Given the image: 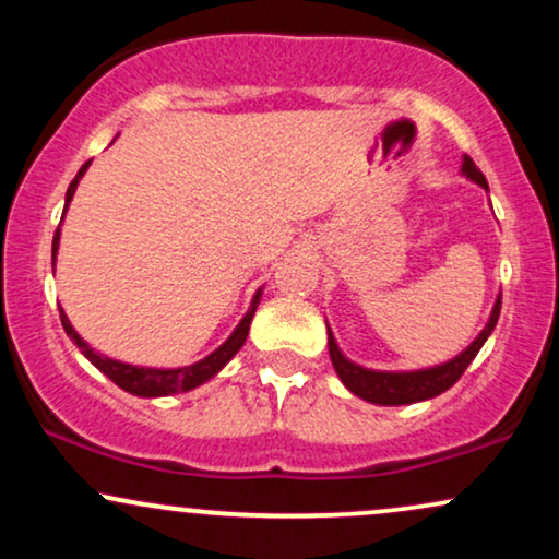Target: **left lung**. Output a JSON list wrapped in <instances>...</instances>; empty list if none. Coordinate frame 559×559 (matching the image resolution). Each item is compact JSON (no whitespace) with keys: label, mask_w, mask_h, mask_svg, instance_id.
Masks as SVG:
<instances>
[{"label":"left lung","mask_w":559,"mask_h":559,"mask_svg":"<svg viewBox=\"0 0 559 559\" xmlns=\"http://www.w3.org/2000/svg\"><path fill=\"white\" fill-rule=\"evenodd\" d=\"M463 176L476 181L480 189L489 191V183H486L484 173L476 168L471 157H463ZM499 310H502V294H499L497 301L491 307L489 323L484 325V331L478 333L476 342H473L467 349L460 352L457 357H452L449 362L433 365V368L423 370H373L362 368V365L352 362L349 357L338 349L336 338H333V331L329 329V355L333 362V370L342 378V383L352 391L355 396H360L365 402L383 404V407H396V404H413V402H426L433 400V396L444 394L449 386L460 381V376L465 373V368L476 360L480 346L486 344V338L491 336L493 325L499 320ZM329 325V323H325Z\"/></svg>","instance_id":"obj_1"}]
</instances>
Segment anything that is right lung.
<instances>
[{
    "label": "right lung",
    "instance_id": "right-lung-1",
    "mask_svg": "<svg viewBox=\"0 0 559 559\" xmlns=\"http://www.w3.org/2000/svg\"><path fill=\"white\" fill-rule=\"evenodd\" d=\"M88 165H92V163L83 165V168L79 170V176L73 178V183L68 186L66 210H62V217H66L70 199H73L75 189H79V181L83 178V173H86ZM57 249H60V226H57L55 241H52V265L57 260ZM260 297H262V288L258 294H254L252 305H249V310H247V316L239 320V325H236L234 333H230L226 342L217 346L215 352H210L207 357H202L199 362L183 365V368H144V365H131V362L112 360V357L99 355V352H96L88 342H83L81 333L75 331L73 323L68 320L66 310H60V320H62V329H66V333L70 336V342L79 346L81 355L86 357V360L92 362L96 370H102V373L110 378L115 386H120L133 396H150V400H155V396H170V394H181V391H191V389L202 386V383H207L210 378H215L217 373H221V370L230 362V357H234L236 352H239L243 346V342H247L249 325H252L254 312H258Z\"/></svg>",
    "mask_w": 559,
    "mask_h": 559
}]
</instances>
